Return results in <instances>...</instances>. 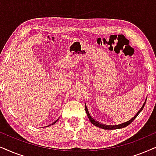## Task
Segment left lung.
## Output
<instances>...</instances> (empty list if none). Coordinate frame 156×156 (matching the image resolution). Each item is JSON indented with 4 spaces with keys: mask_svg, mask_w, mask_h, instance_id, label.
<instances>
[{
    "mask_svg": "<svg viewBox=\"0 0 156 156\" xmlns=\"http://www.w3.org/2000/svg\"><path fill=\"white\" fill-rule=\"evenodd\" d=\"M146 100H147V98H146V99H145V102H144V104H143V106H142V107L140 108V109L139 111L137 112V114H136L134 116V117H133V118H132V119H129V121H127V122H124V123L119 124V125H104V124H101V123H100L99 122L96 121V119H94V118H93V117H91V115H90V114L89 112H88L87 106H86V104H85V109H86V114H87V116H88V119H89V120L90 121V122H91V123H92L93 125H94L96 126V127H100V128H101V129H121V128H123V127H127V126L129 125V124H130L131 122H133V120L135 119V118L137 117V115H138V114H139L140 113V112L142 111V110L143 109L144 106H145V102H146Z\"/></svg>",
    "mask_w": 156,
    "mask_h": 156,
    "instance_id": "obj_1",
    "label": "left lung"
}]
</instances>
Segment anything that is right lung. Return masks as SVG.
<instances>
[{"mask_svg": "<svg viewBox=\"0 0 156 156\" xmlns=\"http://www.w3.org/2000/svg\"><path fill=\"white\" fill-rule=\"evenodd\" d=\"M59 119H60V118H58V119H57V120H56V121H55L54 122H53V123H52V124H51V125H49V126H50V125H54V124H55V123H56V122H58V120H59Z\"/></svg>", "mask_w": 156, "mask_h": 156, "instance_id": "right-lung-1", "label": "right lung"}]
</instances>
